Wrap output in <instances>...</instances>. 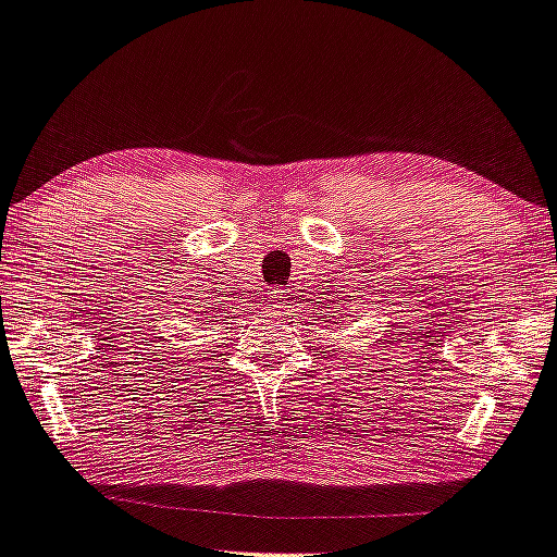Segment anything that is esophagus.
Listing matches in <instances>:
<instances>
[{
    "mask_svg": "<svg viewBox=\"0 0 557 557\" xmlns=\"http://www.w3.org/2000/svg\"><path fill=\"white\" fill-rule=\"evenodd\" d=\"M269 304L273 306V308H286L284 304H286V290L284 288H276V290H271V296H269Z\"/></svg>",
    "mask_w": 557,
    "mask_h": 557,
    "instance_id": "1",
    "label": "esophagus"
}]
</instances>
